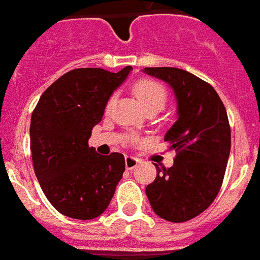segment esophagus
Here are the masks:
<instances>
[{"label": "esophagus", "instance_id": "1", "mask_svg": "<svg viewBox=\"0 0 260 260\" xmlns=\"http://www.w3.org/2000/svg\"><path fill=\"white\" fill-rule=\"evenodd\" d=\"M140 162H141V160L138 158H136V156H126V159H124V165H126V169L127 170L134 169Z\"/></svg>", "mask_w": 260, "mask_h": 260}]
</instances>
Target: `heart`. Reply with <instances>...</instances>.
Masks as SVG:
<instances>
[{
    "label": "heart",
    "mask_w": 260,
    "mask_h": 260,
    "mask_svg": "<svg viewBox=\"0 0 260 260\" xmlns=\"http://www.w3.org/2000/svg\"><path fill=\"white\" fill-rule=\"evenodd\" d=\"M133 94L136 95L141 107L147 112H159L166 105L168 98H169V92L166 90V87L162 83L151 80V79H141L136 81L133 84ZM113 102H115V98L111 96L107 104V111H111ZM133 143H137V138H133Z\"/></svg>",
    "instance_id": "obj_1"
}]
</instances>
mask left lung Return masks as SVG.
<instances>
[{"instance_id": "obj_1", "label": "left lung", "mask_w": 260, "mask_h": 260, "mask_svg": "<svg viewBox=\"0 0 260 260\" xmlns=\"http://www.w3.org/2000/svg\"><path fill=\"white\" fill-rule=\"evenodd\" d=\"M169 83L177 98L179 119L165 136L176 151L172 168L156 166V179L145 192L153 212L183 223L208 209L223 184L231 148L226 108L215 88L177 68H145Z\"/></svg>"}]
</instances>
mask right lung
Wrapping results in <instances>:
<instances>
[{
    "instance_id": "add662e5",
    "label": "right lung",
    "mask_w": 260,
    "mask_h": 260,
    "mask_svg": "<svg viewBox=\"0 0 260 260\" xmlns=\"http://www.w3.org/2000/svg\"><path fill=\"white\" fill-rule=\"evenodd\" d=\"M79 68L60 76L31 113L30 151L36 177L62 215L90 220L104 213L124 172L123 153L100 155L88 147L113 90L130 73Z\"/></svg>"
}]
</instances>
